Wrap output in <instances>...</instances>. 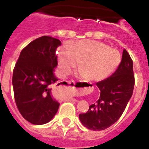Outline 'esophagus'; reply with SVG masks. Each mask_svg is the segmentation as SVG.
Listing matches in <instances>:
<instances>
[{
  "label": "esophagus",
  "mask_w": 149,
  "mask_h": 149,
  "mask_svg": "<svg viewBox=\"0 0 149 149\" xmlns=\"http://www.w3.org/2000/svg\"><path fill=\"white\" fill-rule=\"evenodd\" d=\"M67 83L69 84V85H70L71 90H72V91H75V84H76V83H75L74 80H73V79H71V80L67 81ZM84 88H85V87H84Z\"/></svg>",
  "instance_id": "34e87169"
}]
</instances>
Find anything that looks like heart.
Segmentation results:
<instances>
[{"label": "heart", "instance_id": "1", "mask_svg": "<svg viewBox=\"0 0 149 149\" xmlns=\"http://www.w3.org/2000/svg\"><path fill=\"white\" fill-rule=\"evenodd\" d=\"M58 64L63 74L79 64L82 77L88 81H99L107 77L121 61L120 52L97 41L83 40L70 43L58 53Z\"/></svg>", "mask_w": 149, "mask_h": 149}]
</instances>
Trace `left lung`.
<instances>
[{"label": "left lung", "mask_w": 149, "mask_h": 149, "mask_svg": "<svg viewBox=\"0 0 149 149\" xmlns=\"http://www.w3.org/2000/svg\"><path fill=\"white\" fill-rule=\"evenodd\" d=\"M134 85L133 61L124 49L121 62L115 72L97 83L100 91L97 101L89 107L86 113L79 115L83 125L93 131H102L113 125L125 111Z\"/></svg>", "instance_id": "obj_1"}]
</instances>
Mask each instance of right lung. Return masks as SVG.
<instances>
[{
  "label": "right lung",
  "instance_id": "obj_1",
  "mask_svg": "<svg viewBox=\"0 0 149 149\" xmlns=\"http://www.w3.org/2000/svg\"><path fill=\"white\" fill-rule=\"evenodd\" d=\"M60 45V41L50 36L36 38L22 50L14 68L15 103L22 117L33 125L49 122L59 107L51 87L58 80L53 71Z\"/></svg>",
  "mask_w": 149,
  "mask_h": 149
}]
</instances>
